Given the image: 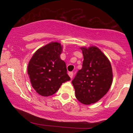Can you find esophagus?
I'll return each mask as SVG.
<instances>
[{"mask_svg":"<svg viewBox=\"0 0 133 133\" xmlns=\"http://www.w3.org/2000/svg\"><path fill=\"white\" fill-rule=\"evenodd\" d=\"M68 75H69V76H70L71 78H72L73 77V72H69V73H68Z\"/></svg>","mask_w":133,"mask_h":133,"instance_id":"esophagus-1","label":"esophagus"}]
</instances>
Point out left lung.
Segmentation results:
<instances>
[{
    "mask_svg": "<svg viewBox=\"0 0 133 133\" xmlns=\"http://www.w3.org/2000/svg\"><path fill=\"white\" fill-rule=\"evenodd\" d=\"M82 68L72 80L79 102L89 105L98 101L108 92L112 82L111 63L96 46L82 48Z\"/></svg>",
    "mask_w": 133,
    "mask_h": 133,
    "instance_id": "left-lung-1",
    "label": "left lung"
}]
</instances>
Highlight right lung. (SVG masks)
<instances>
[{"instance_id":"1","label":"right lung","mask_w":133,"mask_h":133,"mask_svg":"<svg viewBox=\"0 0 133 133\" xmlns=\"http://www.w3.org/2000/svg\"><path fill=\"white\" fill-rule=\"evenodd\" d=\"M62 48L60 43L51 42L38 49L29 61L28 73L32 87L40 95L48 96L71 80L66 64L60 58Z\"/></svg>"}]
</instances>
